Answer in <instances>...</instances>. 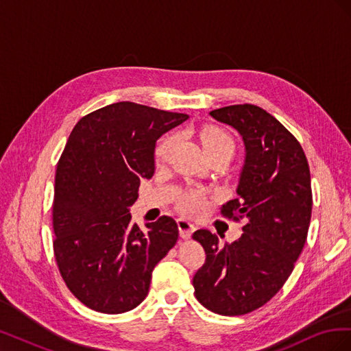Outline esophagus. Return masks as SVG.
Here are the masks:
<instances>
[{
    "instance_id": "1",
    "label": "esophagus",
    "mask_w": 351,
    "mask_h": 351,
    "mask_svg": "<svg viewBox=\"0 0 351 351\" xmlns=\"http://www.w3.org/2000/svg\"><path fill=\"white\" fill-rule=\"evenodd\" d=\"M177 226H178L180 236H182L183 239H189L190 236H192V232L195 231L193 222L186 219V218H178L177 219Z\"/></svg>"
}]
</instances>
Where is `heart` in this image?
Instances as JSON below:
<instances>
[{"mask_svg":"<svg viewBox=\"0 0 351 351\" xmlns=\"http://www.w3.org/2000/svg\"><path fill=\"white\" fill-rule=\"evenodd\" d=\"M200 142L204 146L205 152H212L218 149H234V142H232L231 136L226 132H222L218 127H208L200 134ZM174 145V136H168L164 141L158 143L155 149V158L158 161H162L167 158L169 149H171ZM206 205L205 196L200 192H189L182 199V208L187 212H197L204 209Z\"/></svg>","mask_w":351,"mask_h":351,"instance_id":"heart-1","label":"heart"}]
</instances>
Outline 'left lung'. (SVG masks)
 Here are the masks:
<instances>
[{
  "label": "left lung",
  "mask_w": 351,
  "mask_h": 351,
  "mask_svg": "<svg viewBox=\"0 0 351 351\" xmlns=\"http://www.w3.org/2000/svg\"><path fill=\"white\" fill-rule=\"evenodd\" d=\"M209 115L243 139L237 197L222 205V214L244 218L246 226L224 246L208 230L193 232L206 253L193 287L206 309L236 316L269 302L293 272L311 224V171L295 137L256 105H230Z\"/></svg>",
  "instance_id": "left-lung-1"
}]
</instances>
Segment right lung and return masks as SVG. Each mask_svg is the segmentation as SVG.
Segmentation results:
<instances>
[{
	"label": "right lung",
	"instance_id": "add662e5",
	"mask_svg": "<svg viewBox=\"0 0 351 351\" xmlns=\"http://www.w3.org/2000/svg\"><path fill=\"white\" fill-rule=\"evenodd\" d=\"M186 114L133 102L83 117L69 136L56 174L54 253L69 290L90 309L124 313L149 291L152 271L178 239L161 217L147 231L130 224L141 178L155 173V145Z\"/></svg>",
	"mask_w": 351,
	"mask_h": 351
}]
</instances>
